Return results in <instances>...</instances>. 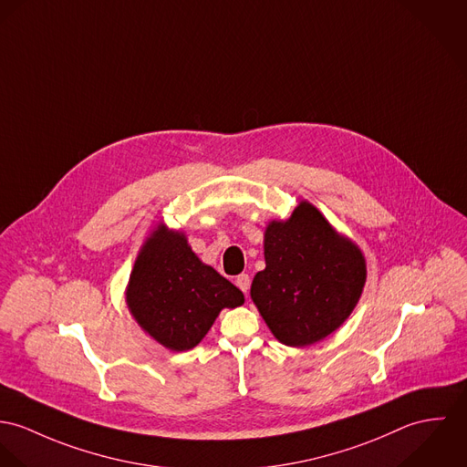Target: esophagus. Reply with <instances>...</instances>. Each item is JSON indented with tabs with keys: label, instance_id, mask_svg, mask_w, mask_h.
I'll return each mask as SVG.
<instances>
[{
	"label": "esophagus",
	"instance_id": "esophagus-1",
	"mask_svg": "<svg viewBox=\"0 0 467 467\" xmlns=\"http://www.w3.org/2000/svg\"><path fill=\"white\" fill-rule=\"evenodd\" d=\"M236 286H238L244 294H247L249 288H251V277H249V274H240V275L236 277Z\"/></svg>",
	"mask_w": 467,
	"mask_h": 467
}]
</instances>
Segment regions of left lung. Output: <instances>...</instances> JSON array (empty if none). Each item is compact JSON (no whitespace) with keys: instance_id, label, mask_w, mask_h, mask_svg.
<instances>
[{"instance_id":"8db88e82","label":"left lung","mask_w":467,"mask_h":467,"mask_svg":"<svg viewBox=\"0 0 467 467\" xmlns=\"http://www.w3.org/2000/svg\"><path fill=\"white\" fill-rule=\"evenodd\" d=\"M265 270L251 297L274 337L294 348L333 333L357 306L365 285L360 249L333 231L308 202L265 233Z\"/></svg>"}]
</instances>
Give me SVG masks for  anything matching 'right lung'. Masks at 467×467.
Here are the masks:
<instances>
[{
	"mask_svg": "<svg viewBox=\"0 0 467 467\" xmlns=\"http://www.w3.org/2000/svg\"><path fill=\"white\" fill-rule=\"evenodd\" d=\"M127 303L159 344L188 351L204 338L222 308L244 305V294L197 258L182 234L159 229L134 265Z\"/></svg>",
	"mask_w": 467,
	"mask_h": 467,
	"instance_id": "1",
	"label": "right lung"
}]
</instances>
